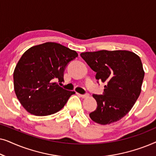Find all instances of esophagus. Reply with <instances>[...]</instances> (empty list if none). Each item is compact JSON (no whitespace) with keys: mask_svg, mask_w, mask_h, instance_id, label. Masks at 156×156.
Segmentation results:
<instances>
[{"mask_svg":"<svg viewBox=\"0 0 156 156\" xmlns=\"http://www.w3.org/2000/svg\"><path fill=\"white\" fill-rule=\"evenodd\" d=\"M78 94V96H80V97L82 98H87L89 97L88 94Z\"/></svg>","mask_w":156,"mask_h":156,"instance_id":"1","label":"esophagus"}]
</instances>
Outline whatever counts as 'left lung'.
Listing matches in <instances>:
<instances>
[{
    "mask_svg": "<svg viewBox=\"0 0 156 156\" xmlns=\"http://www.w3.org/2000/svg\"><path fill=\"white\" fill-rule=\"evenodd\" d=\"M80 55L97 72L98 82L105 83L103 94H93L97 107L89 114L91 119L101 125L119 121L131 111L141 91L145 72L140 57L127 50H99Z\"/></svg>",
    "mask_w": 156,
    "mask_h": 156,
    "instance_id": "obj_1",
    "label": "left lung"
}]
</instances>
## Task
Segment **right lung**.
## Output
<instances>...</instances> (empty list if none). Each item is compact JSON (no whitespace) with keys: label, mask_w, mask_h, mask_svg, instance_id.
Instances as JSON below:
<instances>
[{"label":"right lung","mask_w":156,"mask_h":156,"mask_svg":"<svg viewBox=\"0 0 156 156\" xmlns=\"http://www.w3.org/2000/svg\"><path fill=\"white\" fill-rule=\"evenodd\" d=\"M76 51L56 42L33 46L25 51L13 72L14 89L25 110L35 116H48L61 110L75 92L59 87L67 64Z\"/></svg>","instance_id":"right-lung-1"}]
</instances>
